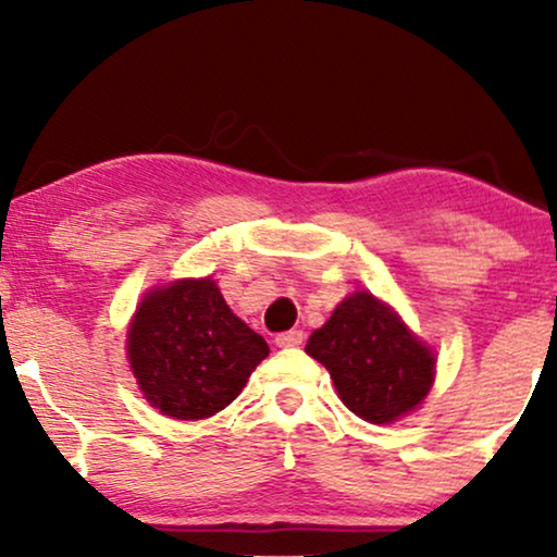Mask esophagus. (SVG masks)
Returning a JSON list of instances; mask_svg holds the SVG:
<instances>
[{"instance_id":"obj_1","label":"esophagus","mask_w":557,"mask_h":557,"mask_svg":"<svg viewBox=\"0 0 557 557\" xmlns=\"http://www.w3.org/2000/svg\"><path fill=\"white\" fill-rule=\"evenodd\" d=\"M304 342V332L301 330H288L276 334V345L278 347H299Z\"/></svg>"}]
</instances>
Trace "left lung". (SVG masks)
<instances>
[{
	"label": "left lung",
	"instance_id": "1",
	"mask_svg": "<svg viewBox=\"0 0 557 557\" xmlns=\"http://www.w3.org/2000/svg\"><path fill=\"white\" fill-rule=\"evenodd\" d=\"M307 352L330 370L342 403L370 423H391L413 410L436 370L429 349L368 292L342 301L311 334Z\"/></svg>",
	"mask_w": 557,
	"mask_h": 557
}]
</instances>
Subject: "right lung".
<instances>
[{
  "label": "right lung",
  "mask_w": 557,
  "mask_h": 557,
  "mask_svg": "<svg viewBox=\"0 0 557 557\" xmlns=\"http://www.w3.org/2000/svg\"><path fill=\"white\" fill-rule=\"evenodd\" d=\"M269 345L227 309L215 281H174L141 301L128 360L151 406L200 421L238 398Z\"/></svg>",
  "instance_id": "right-lung-1"
}]
</instances>
